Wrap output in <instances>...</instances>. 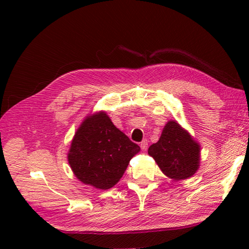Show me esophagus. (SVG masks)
<instances>
[{
    "mask_svg": "<svg viewBox=\"0 0 249 249\" xmlns=\"http://www.w3.org/2000/svg\"><path fill=\"white\" fill-rule=\"evenodd\" d=\"M140 146H141V149L143 150V151H146V149H147V140H142L141 141V143H140Z\"/></svg>",
    "mask_w": 249,
    "mask_h": 249,
    "instance_id": "1",
    "label": "esophagus"
}]
</instances>
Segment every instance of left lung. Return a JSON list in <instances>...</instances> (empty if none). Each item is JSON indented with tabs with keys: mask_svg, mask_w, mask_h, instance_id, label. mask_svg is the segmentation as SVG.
Here are the masks:
<instances>
[{
	"mask_svg": "<svg viewBox=\"0 0 249 249\" xmlns=\"http://www.w3.org/2000/svg\"><path fill=\"white\" fill-rule=\"evenodd\" d=\"M200 144L177 121H168L160 140L147 153L162 173L174 181L192 178L200 167Z\"/></svg>",
	"mask_w": 249,
	"mask_h": 249,
	"instance_id": "obj_1",
	"label": "left lung"
}]
</instances>
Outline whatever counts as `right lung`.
Segmentation results:
<instances>
[{
  "mask_svg": "<svg viewBox=\"0 0 249 249\" xmlns=\"http://www.w3.org/2000/svg\"><path fill=\"white\" fill-rule=\"evenodd\" d=\"M139 152V145L116 128L105 111H98L89 114L76 130L67 160L79 181L106 190L120 181Z\"/></svg>",
  "mask_w": 249,
  "mask_h": 249,
  "instance_id": "1",
  "label": "right lung"
}]
</instances>
